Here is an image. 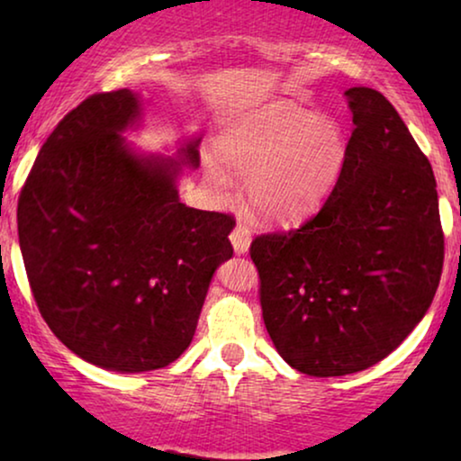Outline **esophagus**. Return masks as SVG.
<instances>
[{
  "mask_svg": "<svg viewBox=\"0 0 461 461\" xmlns=\"http://www.w3.org/2000/svg\"><path fill=\"white\" fill-rule=\"evenodd\" d=\"M230 243H232V249H235V254H248L249 251V243H251V235L248 230V226L243 224H237L235 230L230 232Z\"/></svg>",
  "mask_w": 461,
  "mask_h": 461,
  "instance_id": "esophagus-1",
  "label": "esophagus"
}]
</instances>
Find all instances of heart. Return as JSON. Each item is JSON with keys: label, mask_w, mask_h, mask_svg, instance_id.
Returning a JSON list of instances; mask_svg holds the SVG:
<instances>
[{"label": "heart", "mask_w": 461, "mask_h": 461, "mask_svg": "<svg viewBox=\"0 0 461 461\" xmlns=\"http://www.w3.org/2000/svg\"><path fill=\"white\" fill-rule=\"evenodd\" d=\"M220 159L243 176L245 194L262 218L292 224L321 205L342 174L348 136L336 119L294 103H270L226 131ZM212 185L226 186L218 161L205 163Z\"/></svg>", "instance_id": "1"}]
</instances>
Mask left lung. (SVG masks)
Here are the masks:
<instances>
[{
    "mask_svg": "<svg viewBox=\"0 0 461 461\" xmlns=\"http://www.w3.org/2000/svg\"><path fill=\"white\" fill-rule=\"evenodd\" d=\"M346 98L355 130L323 207L251 243L268 336L314 377L388 357L430 308L445 256L430 161L380 92L357 86Z\"/></svg>",
    "mask_w": 461,
    "mask_h": 461,
    "instance_id": "1",
    "label": "left lung"
}]
</instances>
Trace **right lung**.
I'll return each mask as SVG.
<instances>
[{
  "label": "right lung",
  "instance_id": "obj_1",
  "mask_svg": "<svg viewBox=\"0 0 461 461\" xmlns=\"http://www.w3.org/2000/svg\"><path fill=\"white\" fill-rule=\"evenodd\" d=\"M138 92L94 94L43 142L21 199L18 243L37 306L84 361L119 374L174 363L193 342L207 289L232 258L230 216L186 207L178 180L201 138L142 153Z\"/></svg>",
  "mask_w": 461,
  "mask_h": 461
}]
</instances>
